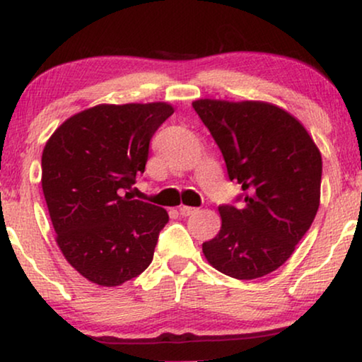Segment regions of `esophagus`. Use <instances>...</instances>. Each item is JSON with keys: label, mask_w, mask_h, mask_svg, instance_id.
Wrapping results in <instances>:
<instances>
[{"label": "esophagus", "mask_w": 362, "mask_h": 362, "mask_svg": "<svg viewBox=\"0 0 362 362\" xmlns=\"http://www.w3.org/2000/svg\"><path fill=\"white\" fill-rule=\"evenodd\" d=\"M197 212V207H189V206H180V214L181 216H192Z\"/></svg>", "instance_id": "esophagus-1"}]
</instances>
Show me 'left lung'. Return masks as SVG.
Returning a JSON list of instances; mask_svg holds the SVG:
<instances>
[{"label": "left lung", "mask_w": 362, "mask_h": 362, "mask_svg": "<svg viewBox=\"0 0 362 362\" xmlns=\"http://www.w3.org/2000/svg\"><path fill=\"white\" fill-rule=\"evenodd\" d=\"M192 107L244 191L239 207H219L221 230L202 254L232 279L269 275L290 259L318 212V146L298 118L274 103L199 98Z\"/></svg>", "instance_id": "1"}]
</instances>
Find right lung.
Masks as SVG:
<instances>
[{
    "label": "right lung",
    "mask_w": 362,
    "mask_h": 362,
    "mask_svg": "<svg viewBox=\"0 0 362 362\" xmlns=\"http://www.w3.org/2000/svg\"><path fill=\"white\" fill-rule=\"evenodd\" d=\"M166 102L100 103L67 118L42 151L41 185L66 260L88 281L118 286L151 264L163 207L132 199Z\"/></svg>",
    "instance_id": "add662e5"
}]
</instances>
